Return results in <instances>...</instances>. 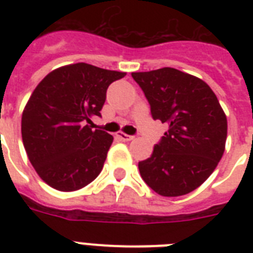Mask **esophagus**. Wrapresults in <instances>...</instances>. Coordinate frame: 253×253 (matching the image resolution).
Returning a JSON list of instances; mask_svg holds the SVG:
<instances>
[{
	"instance_id": "esophagus-1",
	"label": "esophagus",
	"mask_w": 253,
	"mask_h": 253,
	"mask_svg": "<svg viewBox=\"0 0 253 253\" xmlns=\"http://www.w3.org/2000/svg\"><path fill=\"white\" fill-rule=\"evenodd\" d=\"M115 136H117L119 140H122V142H130V140H132V139H134V136L125 134V132H122V131L117 132V134H115Z\"/></svg>"
}]
</instances>
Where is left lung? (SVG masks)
<instances>
[{
  "instance_id": "obj_1",
  "label": "left lung",
  "mask_w": 253,
  "mask_h": 253,
  "mask_svg": "<svg viewBox=\"0 0 253 253\" xmlns=\"http://www.w3.org/2000/svg\"><path fill=\"white\" fill-rule=\"evenodd\" d=\"M151 105L152 118L168 125L151 158L139 162L148 186L163 197L193 192L223 156L227 118L204 80L174 68L132 72Z\"/></svg>"
}]
</instances>
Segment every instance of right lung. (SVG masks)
Masks as SVG:
<instances>
[{"instance_id":"right-lung-1","label":"right lung","mask_w":253,"mask_h":253,"mask_svg":"<svg viewBox=\"0 0 253 253\" xmlns=\"http://www.w3.org/2000/svg\"><path fill=\"white\" fill-rule=\"evenodd\" d=\"M126 72L86 63L60 67L38 84L22 113V140L42 180L60 192L90 184L102 170L113 136L91 130L106 90Z\"/></svg>"}]
</instances>
